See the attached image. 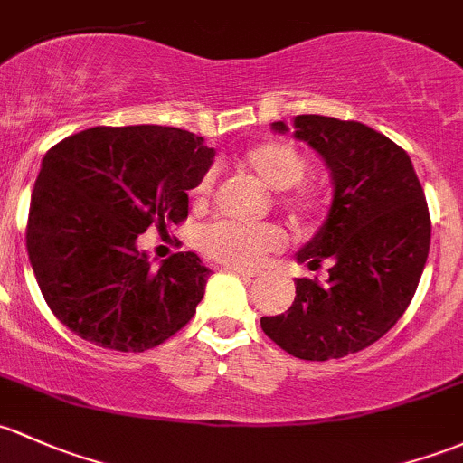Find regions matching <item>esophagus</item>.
<instances>
[{"label":"esophagus","mask_w":463,"mask_h":463,"mask_svg":"<svg viewBox=\"0 0 463 463\" xmlns=\"http://www.w3.org/2000/svg\"><path fill=\"white\" fill-rule=\"evenodd\" d=\"M226 269L232 270V272H237V275H241V277H248V279H252V277H257L261 272V270H257V269H246V266H240V264H228Z\"/></svg>","instance_id":"esophagus-1"}]
</instances>
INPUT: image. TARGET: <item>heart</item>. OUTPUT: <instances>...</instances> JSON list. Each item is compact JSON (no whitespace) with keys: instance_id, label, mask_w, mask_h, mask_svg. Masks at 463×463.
I'll return each mask as SVG.
<instances>
[{"instance_id":"obj_1","label":"heart","mask_w":463,"mask_h":463,"mask_svg":"<svg viewBox=\"0 0 463 463\" xmlns=\"http://www.w3.org/2000/svg\"><path fill=\"white\" fill-rule=\"evenodd\" d=\"M244 168L255 175L266 188L284 193L301 182L306 173V159L295 146L284 142H264L246 150L241 159ZM215 175L206 173L193 188L197 203L206 202L211 194ZM281 231L270 223H235L217 222L199 235V244L211 257L228 264H255L266 252L281 246Z\"/></svg>"}]
</instances>
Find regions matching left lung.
I'll return each instance as SVG.
<instances>
[{
    "mask_svg": "<svg viewBox=\"0 0 463 463\" xmlns=\"http://www.w3.org/2000/svg\"><path fill=\"white\" fill-rule=\"evenodd\" d=\"M275 133L288 124L272 121ZM293 137L326 162L333 177L328 215L295 260L326 284L295 279V301L261 330L293 357L328 362L359 353L406 313L430 248V215L403 148L359 121L297 115Z\"/></svg>",
    "mask_w": 463,
    "mask_h": 463,
    "instance_id": "8db88e82",
    "label": "left lung"
}]
</instances>
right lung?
<instances>
[{"label": "right lung", "mask_w": 463, "mask_h": 463, "mask_svg": "<svg viewBox=\"0 0 463 463\" xmlns=\"http://www.w3.org/2000/svg\"><path fill=\"white\" fill-rule=\"evenodd\" d=\"M215 148L170 126H95L52 146L31 194L26 246L43 299L101 348L144 353L191 321L211 270L194 252L153 266L137 237L188 217Z\"/></svg>", "instance_id": "1"}]
</instances>
